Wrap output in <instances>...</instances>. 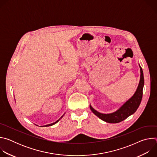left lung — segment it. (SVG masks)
<instances>
[{"mask_svg": "<svg viewBox=\"0 0 157 157\" xmlns=\"http://www.w3.org/2000/svg\"><path fill=\"white\" fill-rule=\"evenodd\" d=\"M140 68V79L139 84L138 86L137 89L134 95L128 100L118 110L114 113L104 114H101L99 112L94 110L91 105L90 109L93 113L97 116L101 120L108 122V123H119L125 119L128 116L133 114L138 109L139 106L140 104L142 95H143V88L144 85V73L142 68Z\"/></svg>", "mask_w": 157, "mask_h": 157, "instance_id": "obj_1", "label": "left lung"}]
</instances>
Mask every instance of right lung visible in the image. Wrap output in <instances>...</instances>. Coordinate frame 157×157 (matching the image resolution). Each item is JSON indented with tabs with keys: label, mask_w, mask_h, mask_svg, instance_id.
<instances>
[{
	"label": "right lung",
	"mask_w": 157,
	"mask_h": 157,
	"mask_svg": "<svg viewBox=\"0 0 157 157\" xmlns=\"http://www.w3.org/2000/svg\"><path fill=\"white\" fill-rule=\"evenodd\" d=\"M62 117H63V116H62ZM59 121V120H58L56 122H55L53 123V124H48V125H44V126H43V127H48V126H51V125H54L55 124H56V122H58Z\"/></svg>",
	"instance_id": "obj_1"
}]
</instances>
